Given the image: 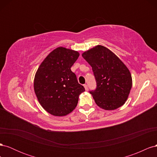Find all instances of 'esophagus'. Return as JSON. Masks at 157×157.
I'll list each match as a JSON object with an SVG mask.
<instances>
[{"mask_svg": "<svg viewBox=\"0 0 157 157\" xmlns=\"http://www.w3.org/2000/svg\"><path fill=\"white\" fill-rule=\"evenodd\" d=\"M84 87L85 90H86V91H88V86H87V85H86V84H84Z\"/></svg>", "mask_w": 157, "mask_h": 157, "instance_id": "34e87169", "label": "esophagus"}]
</instances>
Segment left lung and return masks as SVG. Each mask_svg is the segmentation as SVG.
Wrapping results in <instances>:
<instances>
[{"instance_id":"left-lung-1","label":"left lung","mask_w":157,"mask_h":157,"mask_svg":"<svg viewBox=\"0 0 157 157\" xmlns=\"http://www.w3.org/2000/svg\"><path fill=\"white\" fill-rule=\"evenodd\" d=\"M82 56L92 67L97 87L90 93L98 106L115 110L124 105L132 86L131 73L124 63L101 45L84 52Z\"/></svg>"}]
</instances>
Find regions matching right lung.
<instances>
[{
	"label": "right lung",
	"mask_w": 157,
	"mask_h": 157,
	"mask_svg": "<svg viewBox=\"0 0 157 157\" xmlns=\"http://www.w3.org/2000/svg\"><path fill=\"white\" fill-rule=\"evenodd\" d=\"M79 56L77 51L58 47L47 56L34 79L35 93L44 110L54 116H65L77 107L84 88L71 70Z\"/></svg>",
	"instance_id": "1"
}]
</instances>
